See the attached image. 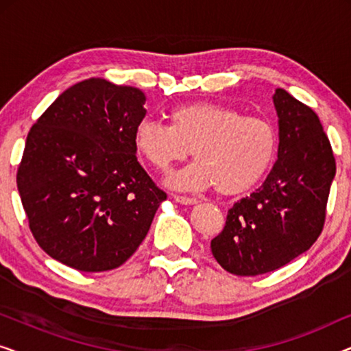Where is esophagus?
Returning a JSON list of instances; mask_svg holds the SVG:
<instances>
[{
  "label": "esophagus",
  "mask_w": 351,
  "mask_h": 351,
  "mask_svg": "<svg viewBox=\"0 0 351 351\" xmlns=\"http://www.w3.org/2000/svg\"><path fill=\"white\" fill-rule=\"evenodd\" d=\"M174 201L184 206H193L198 203V199L196 198H189V196H180V195H174Z\"/></svg>",
  "instance_id": "obj_1"
}]
</instances>
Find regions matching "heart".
Instances as JSON below:
<instances>
[{
  "instance_id": "heart-1",
  "label": "heart",
  "mask_w": 351,
  "mask_h": 351,
  "mask_svg": "<svg viewBox=\"0 0 351 351\" xmlns=\"http://www.w3.org/2000/svg\"><path fill=\"white\" fill-rule=\"evenodd\" d=\"M169 124L145 118L134 128V147L148 165L166 171L193 155L196 160L167 176L176 190H206L222 195L252 189L275 161L276 128L262 117L215 102H193L172 108ZM192 150L190 151L189 148Z\"/></svg>"
}]
</instances>
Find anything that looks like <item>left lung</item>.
<instances>
[{"label": "left lung", "mask_w": 351, "mask_h": 351, "mask_svg": "<svg viewBox=\"0 0 351 351\" xmlns=\"http://www.w3.org/2000/svg\"><path fill=\"white\" fill-rule=\"evenodd\" d=\"M278 160L256 191L228 210L210 251L223 270L256 276L308 251L324 225L335 176L332 148L310 107L278 88Z\"/></svg>", "instance_id": "obj_1"}]
</instances>
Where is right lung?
Listing matches in <instances>:
<instances>
[{
  "mask_svg": "<svg viewBox=\"0 0 351 351\" xmlns=\"http://www.w3.org/2000/svg\"><path fill=\"white\" fill-rule=\"evenodd\" d=\"M145 100L132 86L89 78L64 90L28 132L17 189L36 243L66 267L123 265L166 199L134 147Z\"/></svg>",
  "mask_w": 351,
  "mask_h": 351,
  "instance_id": "obj_1",
  "label": "right lung"
}]
</instances>
